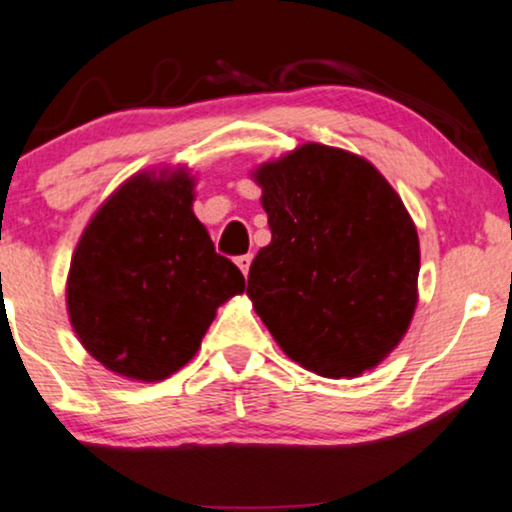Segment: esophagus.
Instances as JSON below:
<instances>
[{
	"mask_svg": "<svg viewBox=\"0 0 512 512\" xmlns=\"http://www.w3.org/2000/svg\"><path fill=\"white\" fill-rule=\"evenodd\" d=\"M236 264H238V269L243 271V276H248L250 264H252V255H241V257H236Z\"/></svg>",
	"mask_w": 512,
	"mask_h": 512,
	"instance_id": "esophagus-1",
	"label": "esophagus"
}]
</instances>
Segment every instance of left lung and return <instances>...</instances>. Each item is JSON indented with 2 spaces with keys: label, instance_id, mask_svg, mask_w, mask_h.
I'll list each match as a JSON object with an SVG mask.
<instances>
[{
  "label": "left lung",
  "instance_id": "8db88e82",
  "mask_svg": "<svg viewBox=\"0 0 512 512\" xmlns=\"http://www.w3.org/2000/svg\"><path fill=\"white\" fill-rule=\"evenodd\" d=\"M250 177L271 229L248 274L257 316L307 371H373L418 304V231L399 193L366 158L314 141Z\"/></svg>",
  "mask_w": 512,
  "mask_h": 512
}]
</instances>
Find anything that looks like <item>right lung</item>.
<instances>
[{"instance_id":"right-lung-1","label":"right lung","mask_w":512,"mask_h":512,"mask_svg":"<svg viewBox=\"0 0 512 512\" xmlns=\"http://www.w3.org/2000/svg\"><path fill=\"white\" fill-rule=\"evenodd\" d=\"M186 167L134 174L99 205L66 281L70 326L92 357L139 383L170 378L196 357L219 304L245 278L193 215Z\"/></svg>"}]
</instances>
